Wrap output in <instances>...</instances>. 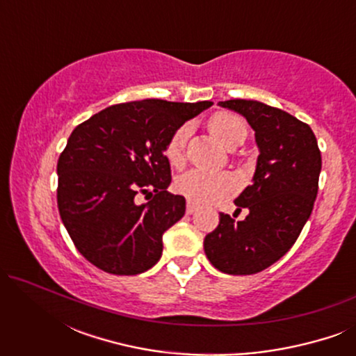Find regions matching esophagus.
Listing matches in <instances>:
<instances>
[{"label": "esophagus", "mask_w": 356, "mask_h": 356, "mask_svg": "<svg viewBox=\"0 0 356 356\" xmlns=\"http://www.w3.org/2000/svg\"><path fill=\"white\" fill-rule=\"evenodd\" d=\"M196 211H197V204L193 202V201H189L188 206H186V213H194Z\"/></svg>", "instance_id": "esophagus-1"}]
</instances>
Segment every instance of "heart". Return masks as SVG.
<instances>
[{
	"label": "heart",
	"mask_w": 356,
	"mask_h": 356,
	"mask_svg": "<svg viewBox=\"0 0 356 356\" xmlns=\"http://www.w3.org/2000/svg\"><path fill=\"white\" fill-rule=\"evenodd\" d=\"M209 128H211L212 134L225 145L246 136L245 121L240 116L228 113V111H220V113L213 115L209 121ZM188 138L189 128L186 124L179 126L170 136L167 147H165V155L175 167H179L184 162V145H186ZM175 186H177V191L181 196L188 197L189 201L199 204H216L236 191L238 179L230 172H207V170L193 168L178 177Z\"/></svg>",
	"instance_id": "obj_1"
}]
</instances>
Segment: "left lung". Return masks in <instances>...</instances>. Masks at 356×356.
I'll return each mask as SVG.
<instances>
[{"label": "left lung", "mask_w": 356, "mask_h": 356, "mask_svg": "<svg viewBox=\"0 0 356 356\" xmlns=\"http://www.w3.org/2000/svg\"><path fill=\"white\" fill-rule=\"evenodd\" d=\"M245 116L259 149L252 183L235 199V220L220 213L204 251L216 269L251 275L267 269L293 246L318 196L321 152L313 129L284 110L256 100L218 102Z\"/></svg>", "instance_id": "left-lung-1"}]
</instances>
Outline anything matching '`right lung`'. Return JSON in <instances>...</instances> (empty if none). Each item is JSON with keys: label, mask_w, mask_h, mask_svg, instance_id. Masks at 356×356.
Segmentation results:
<instances>
[{"label": "right lung", "mask_w": 356, "mask_h": 356, "mask_svg": "<svg viewBox=\"0 0 356 356\" xmlns=\"http://www.w3.org/2000/svg\"><path fill=\"white\" fill-rule=\"evenodd\" d=\"M212 105L128 102L72 131L58 159V209L90 264L115 275H136L157 264L163 233L186 211L184 197L167 191L172 170L165 147L179 126ZM138 192L154 197L136 204Z\"/></svg>", "instance_id": "add662e5"}]
</instances>
